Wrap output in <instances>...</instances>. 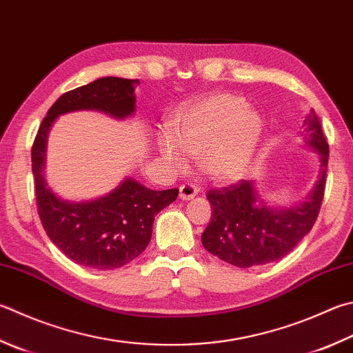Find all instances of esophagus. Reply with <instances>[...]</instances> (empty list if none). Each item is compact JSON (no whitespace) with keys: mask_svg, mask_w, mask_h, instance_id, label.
I'll list each match as a JSON object with an SVG mask.
<instances>
[{"mask_svg":"<svg viewBox=\"0 0 353 353\" xmlns=\"http://www.w3.org/2000/svg\"><path fill=\"white\" fill-rule=\"evenodd\" d=\"M198 192H199V189L195 183H190V181L183 183L181 188H179V198L190 199V198H194Z\"/></svg>","mask_w":353,"mask_h":353,"instance_id":"esophagus-1","label":"esophagus"}]
</instances>
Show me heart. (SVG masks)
I'll use <instances>...</instances> for the list:
<instances>
[{
    "mask_svg": "<svg viewBox=\"0 0 353 353\" xmlns=\"http://www.w3.org/2000/svg\"><path fill=\"white\" fill-rule=\"evenodd\" d=\"M263 134V119L243 97L221 94L175 115L170 135L158 143L172 168L183 169L185 155L214 181H232L248 172Z\"/></svg>",
    "mask_w": 353,
    "mask_h": 353,
    "instance_id": "heart-1",
    "label": "heart"
}]
</instances>
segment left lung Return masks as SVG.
<instances>
[{
    "label": "left lung",
    "instance_id": "left-lung-1",
    "mask_svg": "<svg viewBox=\"0 0 353 353\" xmlns=\"http://www.w3.org/2000/svg\"><path fill=\"white\" fill-rule=\"evenodd\" d=\"M307 123L309 144L321 159L320 178L307 201L288 210L258 205L254 183L245 179L210 189L205 196L214 214L201 241L212 255L236 268L263 265L290 254L314 228L324 198L329 144L314 109L309 112Z\"/></svg>",
    "mask_w": 353,
    "mask_h": 353
}]
</instances>
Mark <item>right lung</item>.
Returning <instances> with one entry per match:
<instances>
[{"instance_id":"right-lung-1","label":"right lung","mask_w":353,"mask_h":353,"mask_svg":"<svg viewBox=\"0 0 353 353\" xmlns=\"http://www.w3.org/2000/svg\"><path fill=\"white\" fill-rule=\"evenodd\" d=\"M138 79L105 77L59 97L44 117L32 145L38 215L50 241L77 264L112 270L148 248L155 215L174 203L178 189L152 190L125 179L108 196L92 203H65L52 194L43 175L46 141L52 123L65 112L103 110L124 118L135 110Z\"/></svg>"}]
</instances>
